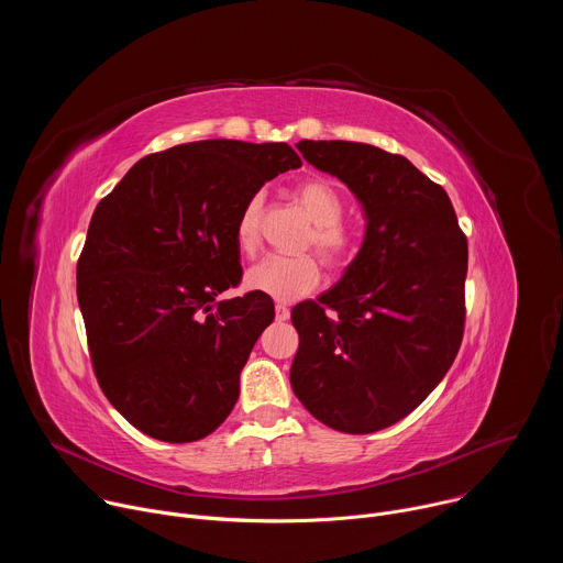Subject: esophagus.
<instances>
[{"label":"esophagus","instance_id":"esophagus-1","mask_svg":"<svg viewBox=\"0 0 563 563\" xmlns=\"http://www.w3.org/2000/svg\"><path fill=\"white\" fill-rule=\"evenodd\" d=\"M287 318H289V307L283 305V302H278V305H276V320H287Z\"/></svg>","mask_w":563,"mask_h":563}]
</instances>
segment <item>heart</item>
Wrapping results in <instances>:
<instances>
[{"mask_svg": "<svg viewBox=\"0 0 563 563\" xmlns=\"http://www.w3.org/2000/svg\"><path fill=\"white\" fill-rule=\"evenodd\" d=\"M296 198L313 220L305 247H313L330 269H343L356 254V235L343 224V196L328 180H305L296 189ZM261 196L247 200L235 222V243L243 254H254L261 240ZM320 283V265L316 256H267L258 261L245 276V285L258 294L278 300H296Z\"/></svg>", "mask_w": 563, "mask_h": 563, "instance_id": "1", "label": "heart"}]
</instances>
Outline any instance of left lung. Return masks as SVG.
Wrapping results in <instances>:
<instances>
[{"instance_id": "8db88e82", "label": "left lung", "mask_w": 563, "mask_h": 563, "mask_svg": "<svg viewBox=\"0 0 563 563\" xmlns=\"http://www.w3.org/2000/svg\"><path fill=\"white\" fill-rule=\"evenodd\" d=\"M309 165L341 178L367 220L343 280L300 302L291 387L328 428L369 434L419 408L465 330L467 240L445 189L408 157L345 140H300Z\"/></svg>"}]
</instances>
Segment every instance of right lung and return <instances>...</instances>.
<instances>
[{"mask_svg": "<svg viewBox=\"0 0 563 563\" xmlns=\"http://www.w3.org/2000/svg\"><path fill=\"white\" fill-rule=\"evenodd\" d=\"M300 157L285 142L202 140L151 153L93 211L77 261L89 356L111 406L167 443L211 434L233 410L240 372L274 320L240 283L235 222Z\"/></svg>", "mask_w": 563, "mask_h": 563, "instance_id": "right-lung-1", "label": "right lung"}]
</instances>
